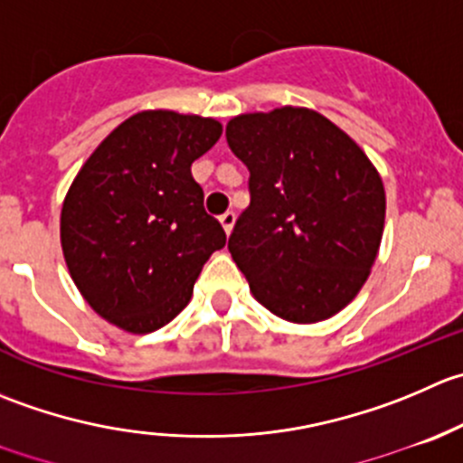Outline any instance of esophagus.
<instances>
[{
	"mask_svg": "<svg viewBox=\"0 0 463 463\" xmlns=\"http://www.w3.org/2000/svg\"><path fill=\"white\" fill-rule=\"evenodd\" d=\"M219 222H222V226H223V231H226V235H231L232 226H235V213H231V210H228V213H223L222 217H219Z\"/></svg>",
	"mask_w": 463,
	"mask_h": 463,
	"instance_id": "esophagus-1",
	"label": "esophagus"
}]
</instances>
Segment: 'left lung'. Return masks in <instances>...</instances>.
I'll return each instance as SVG.
<instances>
[{
  "mask_svg": "<svg viewBox=\"0 0 463 463\" xmlns=\"http://www.w3.org/2000/svg\"><path fill=\"white\" fill-rule=\"evenodd\" d=\"M226 140L250 172V205L228 250L253 296L291 323L335 317L378 258L387 210L378 169L309 108L232 118Z\"/></svg>",
  "mask_w": 463,
  "mask_h": 463,
  "instance_id": "1",
  "label": "left lung"
}]
</instances>
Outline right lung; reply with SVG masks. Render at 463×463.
Masks as SVG:
<instances>
[{
    "label": "right lung",
    "instance_id": "obj_1",
    "mask_svg": "<svg viewBox=\"0 0 463 463\" xmlns=\"http://www.w3.org/2000/svg\"><path fill=\"white\" fill-rule=\"evenodd\" d=\"M222 137L213 118L137 112L76 174L61 210L67 269L90 307L133 335L172 321L226 246L192 163Z\"/></svg>",
    "mask_w": 463,
    "mask_h": 463
}]
</instances>
